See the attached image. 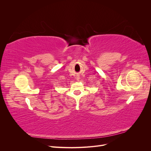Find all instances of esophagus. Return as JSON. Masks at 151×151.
Listing matches in <instances>:
<instances>
[{
  "instance_id": "34e87169",
  "label": "esophagus",
  "mask_w": 151,
  "mask_h": 151,
  "mask_svg": "<svg viewBox=\"0 0 151 151\" xmlns=\"http://www.w3.org/2000/svg\"><path fill=\"white\" fill-rule=\"evenodd\" d=\"M77 79H79V77H77Z\"/></svg>"
}]
</instances>
